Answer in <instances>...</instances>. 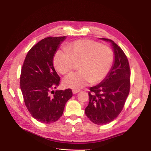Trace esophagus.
<instances>
[{
  "mask_svg": "<svg viewBox=\"0 0 151 151\" xmlns=\"http://www.w3.org/2000/svg\"><path fill=\"white\" fill-rule=\"evenodd\" d=\"M80 91V89H73V91H72L73 94H76V93H78Z\"/></svg>",
  "mask_w": 151,
  "mask_h": 151,
  "instance_id": "esophagus-1",
  "label": "esophagus"
}]
</instances>
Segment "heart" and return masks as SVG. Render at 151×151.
<instances>
[{"label":"heart","instance_id":"b5f03b06","mask_svg":"<svg viewBox=\"0 0 151 151\" xmlns=\"http://www.w3.org/2000/svg\"><path fill=\"white\" fill-rule=\"evenodd\" d=\"M59 50L54 56V65L62 75L71 72L79 63L80 71L65 78L67 88L81 89L92 83L104 80L112 68L114 62L113 50L106 45L88 39L76 40Z\"/></svg>","mask_w":151,"mask_h":151}]
</instances>
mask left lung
<instances>
[{"mask_svg":"<svg viewBox=\"0 0 151 151\" xmlns=\"http://www.w3.org/2000/svg\"><path fill=\"white\" fill-rule=\"evenodd\" d=\"M112 44L114 62L104 80L91 87L88 92L89 102L85 114L91 121L103 125L114 121L122 111L130 88V69L127 58L113 40L102 38Z\"/></svg>","mask_w":151,"mask_h":151,"instance_id":"1","label":"left lung"}]
</instances>
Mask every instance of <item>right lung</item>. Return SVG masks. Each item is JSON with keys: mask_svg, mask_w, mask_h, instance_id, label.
I'll return each mask as SVG.
<instances>
[{"mask_svg": "<svg viewBox=\"0 0 151 151\" xmlns=\"http://www.w3.org/2000/svg\"><path fill=\"white\" fill-rule=\"evenodd\" d=\"M63 37H48L30 48L22 64L20 88L26 106L38 121L51 124L62 116L72 91H52L60 83L52 60Z\"/></svg>", "mask_w": 151, "mask_h": 151, "instance_id": "obj_1", "label": "right lung"}]
</instances>
